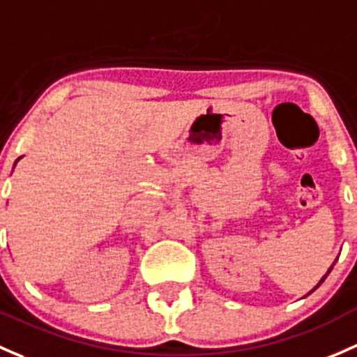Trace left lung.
Wrapping results in <instances>:
<instances>
[{
  "mask_svg": "<svg viewBox=\"0 0 357 357\" xmlns=\"http://www.w3.org/2000/svg\"><path fill=\"white\" fill-rule=\"evenodd\" d=\"M324 280H325V277H324V279H321V280H320V284H321V282H324Z\"/></svg>",
  "mask_w": 357,
  "mask_h": 357,
  "instance_id": "8db88e82",
  "label": "left lung"
}]
</instances>
